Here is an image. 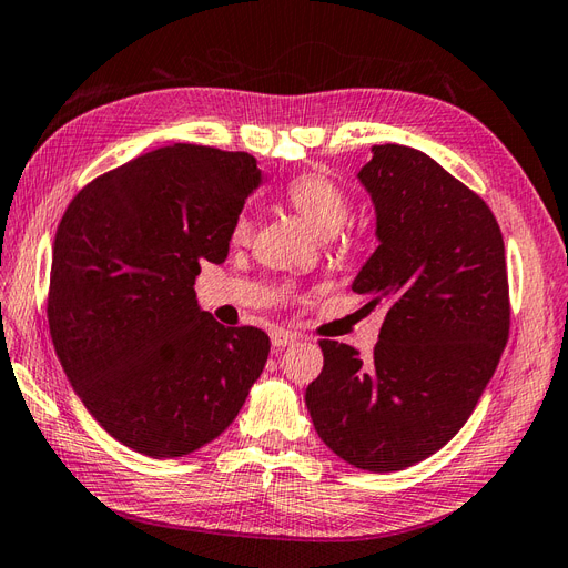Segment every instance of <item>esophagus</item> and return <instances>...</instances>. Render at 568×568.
<instances>
[{
  "label": "esophagus",
  "mask_w": 568,
  "mask_h": 568,
  "mask_svg": "<svg viewBox=\"0 0 568 568\" xmlns=\"http://www.w3.org/2000/svg\"><path fill=\"white\" fill-rule=\"evenodd\" d=\"M270 338H272L274 348H286V346H291V343L298 341V336L294 332H286V329H274L270 334Z\"/></svg>",
  "instance_id": "34e87169"
}]
</instances>
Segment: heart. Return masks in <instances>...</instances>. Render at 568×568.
<instances>
[{
	"instance_id": "heart-1",
	"label": "heart",
	"mask_w": 568,
	"mask_h": 568,
	"mask_svg": "<svg viewBox=\"0 0 568 568\" xmlns=\"http://www.w3.org/2000/svg\"><path fill=\"white\" fill-rule=\"evenodd\" d=\"M291 209L301 213L320 234H334L351 215V199L336 180L324 173H303L284 189ZM251 234V217L246 211L236 213L230 227L232 242L242 244Z\"/></svg>"
}]
</instances>
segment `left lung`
Listing matches in <instances>:
<instances>
[{
    "label": "left lung",
    "instance_id": "obj_1",
    "mask_svg": "<svg viewBox=\"0 0 568 568\" xmlns=\"http://www.w3.org/2000/svg\"><path fill=\"white\" fill-rule=\"evenodd\" d=\"M372 153L357 178L379 248L353 291L390 307L369 359L320 341L324 367L305 405L326 448L382 474L434 455L469 419L509 336V284L484 199L417 149Z\"/></svg>",
    "mask_w": 568,
    "mask_h": 568
}]
</instances>
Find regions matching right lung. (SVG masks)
Returning <instances> with one entry per match:
<instances>
[{"instance_id": "obj_1", "label": "right lung", "mask_w": 568, "mask_h": 568, "mask_svg": "<svg viewBox=\"0 0 568 568\" xmlns=\"http://www.w3.org/2000/svg\"><path fill=\"white\" fill-rule=\"evenodd\" d=\"M257 184L251 153L173 144L82 186L59 222L51 341L90 415L134 453L182 457L217 438L267 363L263 329L222 326L194 291Z\"/></svg>"}]
</instances>
